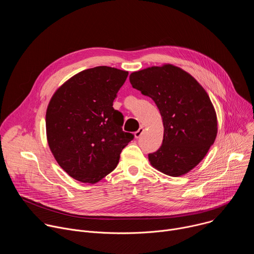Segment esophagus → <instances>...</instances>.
I'll list each match as a JSON object with an SVG mask.
<instances>
[{"label":"esophagus","mask_w":254,"mask_h":254,"mask_svg":"<svg viewBox=\"0 0 254 254\" xmlns=\"http://www.w3.org/2000/svg\"><path fill=\"white\" fill-rule=\"evenodd\" d=\"M143 130H144V128H143V127H140L135 132H134V137L135 138H138L141 134H142V132H143Z\"/></svg>","instance_id":"34e87169"}]
</instances>
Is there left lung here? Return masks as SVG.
Segmentation results:
<instances>
[{
  "label": "left lung",
  "instance_id": "left-lung-1",
  "mask_svg": "<svg viewBox=\"0 0 254 254\" xmlns=\"http://www.w3.org/2000/svg\"><path fill=\"white\" fill-rule=\"evenodd\" d=\"M133 88L157 104L164 125L161 148L149 154L158 171L180 177L193 170L207 155L217 135V116L202 85L173 64L152 66L129 75Z\"/></svg>",
  "mask_w": 254,
  "mask_h": 254
}]
</instances>
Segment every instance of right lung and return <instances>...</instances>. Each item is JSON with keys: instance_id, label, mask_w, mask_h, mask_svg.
I'll return each mask as SVG.
<instances>
[{"instance_id": "obj_1", "label": "right lung", "mask_w": 254, "mask_h": 254, "mask_svg": "<svg viewBox=\"0 0 254 254\" xmlns=\"http://www.w3.org/2000/svg\"><path fill=\"white\" fill-rule=\"evenodd\" d=\"M128 72L115 67L85 69L65 81L46 111V135L58 165L81 183L95 184L113 172L133 138L122 128L113 102Z\"/></svg>"}]
</instances>
